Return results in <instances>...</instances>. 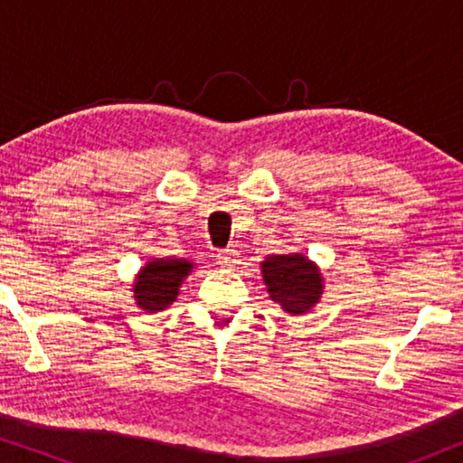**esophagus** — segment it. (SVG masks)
<instances>
[{
	"instance_id": "1",
	"label": "esophagus",
	"mask_w": 463,
	"mask_h": 463,
	"mask_svg": "<svg viewBox=\"0 0 463 463\" xmlns=\"http://www.w3.org/2000/svg\"><path fill=\"white\" fill-rule=\"evenodd\" d=\"M217 263L221 268H233L238 263V252L233 249H225L217 252Z\"/></svg>"
}]
</instances>
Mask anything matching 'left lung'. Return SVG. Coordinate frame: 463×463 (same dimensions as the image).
Segmentation results:
<instances>
[{"label": "left lung", "mask_w": 463, "mask_h": 463, "mask_svg": "<svg viewBox=\"0 0 463 463\" xmlns=\"http://www.w3.org/2000/svg\"><path fill=\"white\" fill-rule=\"evenodd\" d=\"M261 271L269 297L288 314H306L325 288L320 269L301 252L269 255L261 263Z\"/></svg>", "instance_id": "obj_1"}]
</instances>
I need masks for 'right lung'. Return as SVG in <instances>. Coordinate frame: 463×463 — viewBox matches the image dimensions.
Returning a JSON list of instances; mask_svg holds the SVG:
<instances>
[{
	"mask_svg": "<svg viewBox=\"0 0 463 463\" xmlns=\"http://www.w3.org/2000/svg\"><path fill=\"white\" fill-rule=\"evenodd\" d=\"M194 263L187 259H154L138 271L135 280V301L145 312L166 309L179 295V287L189 276Z\"/></svg>",
	"mask_w": 463,
	"mask_h": 463,
	"instance_id": "right-lung-1",
	"label": "right lung"
}]
</instances>
